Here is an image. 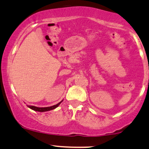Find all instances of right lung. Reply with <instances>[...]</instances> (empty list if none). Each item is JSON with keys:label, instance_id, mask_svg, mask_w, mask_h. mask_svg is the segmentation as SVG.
Here are the masks:
<instances>
[{"label": "right lung", "instance_id": "add662e5", "mask_svg": "<svg viewBox=\"0 0 149 149\" xmlns=\"http://www.w3.org/2000/svg\"><path fill=\"white\" fill-rule=\"evenodd\" d=\"M62 101L60 102L59 103L56 104V105H53V106H51V107H35V106H33V105H28V107H29V108L32 109V110H35V111H37V112H46V111H49V110H53V109L56 108L60 105V104L62 103Z\"/></svg>", "mask_w": 149, "mask_h": 149}]
</instances>
